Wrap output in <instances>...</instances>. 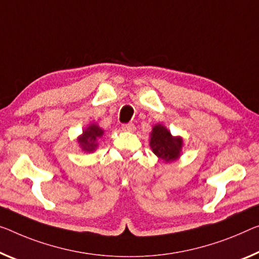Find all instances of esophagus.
<instances>
[{
  "label": "esophagus",
  "mask_w": 259,
  "mask_h": 259,
  "mask_svg": "<svg viewBox=\"0 0 259 259\" xmlns=\"http://www.w3.org/2000/svg\"><path fill=\"white\" fill-rule=\"evenodd\" d=\"M121 130L125 131V132H134L135 125L134 124H124L121 126Z\"/></svg>",
  "instance_id": "34e87169"
}]
</instances>
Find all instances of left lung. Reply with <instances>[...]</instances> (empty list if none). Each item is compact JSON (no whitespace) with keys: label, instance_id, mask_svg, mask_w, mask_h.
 Returning <instances> with one entry per match:
<instances>
[{"label":"left lung","instance_id":"left-lung-1","mask_svg":"<svg viewBox=\"0 0 259 259\" xmlns=\"http://www.w3.org/2000/svg\"><path fill=\"white\" fill-rule=\"evenodd\" d=\"M149 146L153 153L163 162L171 163L178 160L183 153V138L174 137L162 124H155L150 132Z\"/></svg>","mask_w":259,"mask_h":259}]
</instances>
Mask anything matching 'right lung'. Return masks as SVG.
Returning a JSON list of instances; mask_svg holds the SVG:
<instances>
[{
    "mask_svg": "<svg viewBox=\"0 0 259 259\" xmlns=\"http://www.w3.org/2000/svg\"><path fill=\"white\" fill-rule=\"evenodd\" d=\"M104 135V130L101 128L98 124L91 122L84 130L82 134L77 137L79 148L84 153H94L98 148V142Z\"/></svg>",
    "mask_w": 259,
    "mask_h": 259,
    "instance_id": "right-lung-1",
    "label": "right lung"
}]
</instances>
